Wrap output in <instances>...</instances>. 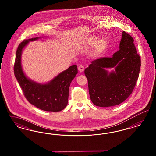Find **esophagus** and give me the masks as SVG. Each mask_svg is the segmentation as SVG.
Wrapping results in <instances>:
<instances>
[{"label": "esophagus", "instance_id": "esophagus-1", "mask_svg": "<svg viewBox=\"0 0 156 156\" xmlns=\"http://www.w3.org/2000/svg\"><path fill=\"white\" fill-rule=\"evenodd\" d=\"M78 69L79 71H80V72H82V71H84L85 68H84V66H83V65H80L78 66Z\"/></svg>", "mask_w": 156, "mask_h": 156}]
</instances>
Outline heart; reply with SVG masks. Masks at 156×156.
Wrapping results in <instances>:
<instances>
[{"mask_svg": "<svg viewBox=\"0 0 156 156\" xmlns=\"http://www.w3.org/2000/svg\"><path fill=\"white\" fill-rule=\"evenodd\" d=\"M108 42L105 38H101L98 40V38L91 36L86 41V47L89 48H93V52L95 55H98L104 51L107 47Z\"/></svg>", "mask_w": 156, "mask_h": 156, "instance_id": "obj_1", "label": "heart"}]
</instances>
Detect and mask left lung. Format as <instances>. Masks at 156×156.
Masks as SVG:
<instances>
[{"mask_svg": "<svg viewBox=\"0 0 156 156\" xmlns=\"http://www.w3.org/2000/svg\"><path fill=\"white\" fill-rule=\"evenodd\" d=\"M132 37L123 31L119 50L112 57L91 62L85 70L90 99L95 105L109 107L121 104L132 93L139 76L141 58ZM115 66L108 74L105 68Z\"/></svg>", "mask_w": 156, "mask_h": 156, "instance_id": "left-lung-1", "label": "left lung"}]
</instances>
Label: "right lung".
Instances as JSON below:
<instances>
[{
    "instance_id": "right-lung-1",
    "label": "right lung",
    "mask_w": 156,
    "mask_h": 156,
    "mask_svg": "<svg viewBox=\"0 0 156 156\" xmlns=\"http://www.w3.org/2000/svg\"><path fill=\"white\" fill-rule=\"evenodd\" d=\"M38 38L24 40L17 48L14 66L15 78L28 102L39 109L47 112H59L68 103L69 87L78 73L77 66L72 65L65 71L45 85L39 84L28 80L24 74L21 66L22 49L30 41Z\"/></svg>"
}]
</instances>
